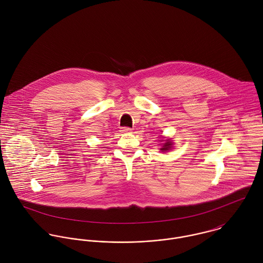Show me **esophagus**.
I'll return each instance as SVG.
<instances>
[{
	"label": "esophagus",
	"mask_w": 263,
	"mask_h": 263,
	"mask_svg": "<svg viewBox=\"0 0 263 263\" xmlns=\"http://www.w3.org/2000/svg\"><path fill=\"white\" fill-rule=\"evenodd\" d=\"M132 130H133V129H132L130 127H122V128H121V133H126V134H127V133H130Z\"/></svg>",
	"instance_id": "34e87169"
}]
</instances>
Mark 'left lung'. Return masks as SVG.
I'll return each instance as SVG.
<instances>
[{"mask_svg": "<svg viewBox=\"0 0 263 263\" xmlns=\"http://www.w3.org/2000/svg\"><path fill=\"white\" fill-rule=\"evenodd\" d=\"M171 147H172V143H171V141L167 140V141H165V144H163V146H162L161 150H162V152L170 150V148H171Z\"/></svg>", "mask_w": 263, "mask_h": 263, "instance_id": "1", "label": "left lung"}]
</instances>
